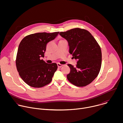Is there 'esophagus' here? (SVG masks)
Returning <instances> with one entry per match:
<instances>
[{
	"mask_svg": "<svg viewBox=\"0 0 123 123\" xmlns=\"http://www.w3.org/2000/svg\"><path fill=\"white\" fill-rule=\"evenodd\" d=\"M57 66H58V68H61L62 66H63V65L61 64L58 63L57 64Z\"/></svg>",
	"mask_w": 123,
	"mask_h": 123,
	"instance_id": "esophagus-1",
	"label": "esophagus"
}]
</instances>
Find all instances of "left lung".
Returning <instances> with one entry per match:
<instances>
[{"label":"left lung","instance_id":"obj_1","mask_svg":"<svg viewBox=\"0 0 123 123\" xmlns=\"http://www.w3.org/2000/svg\"><path fill=\"white\" fill-rule=\"evenodd\" d=\"M60 36L66 39L69 47V52L77 59L75 67L68 64L71 71L67 74L70 83L77 86H85L98 76L102 64L101 48L92 34L78 28L64 32Z\"/></svg>","mask_w":123,"mask_h":123}]
</instances>
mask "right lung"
<instances>
[{
  "instance_id": "right-lung-1",
  "label": "right lung",
  "mask_w": 123,
  "mask_h": 123,
  "mask_svg": "<svg viewBox=\"0 0 123 123\" xmlns=\"http://www.w3.org/2000/svg\"><path fill=\"white\" fill-rule=\"evenodd\" d=\"M59 31L38 32L25 37L20 42L15 60L17 70L22 79L29 86L41 87L52 80L57 69L56 63H46L44 56L47 44L54 40Z\"/></svg>"
}]
</instances>
